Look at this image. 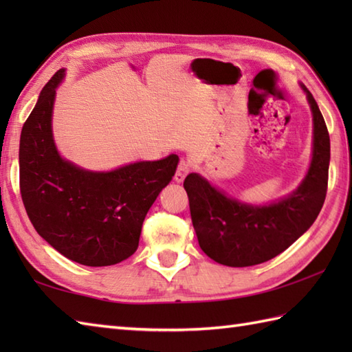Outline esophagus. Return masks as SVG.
Listing matches in <instances>:
<instances>
[{
    "label": "esophagus",
    "mask_w": 352,
    "mask_h": 352,
    "mask_svg": "<svg viewBox=\"0 0 352 352\" xmlns=\"http://www.w3.org/2000/svg\"><path fill=\"white\" fill-rule=\"evenodd\" d=\"M189 170H190V164L186 162V160H180V163H178V168H177V172H175V177H174V180L177 182V183H182L184 178H186V175L189 174Z\"/></svg>",
    "instance_id": "34e87169"
}]
</instances>
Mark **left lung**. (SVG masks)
<instances>
[{"label":"left lung","instance_id":"8db88e82","mask_svg":"<svg viewBox=\"0 0 352 352\" xmlns=\"http://www.w3.org/2000/svg\"><path fill=\"white\" fill-rule=\"evenodd\" d=\"M302 89L313 113V157L307 175L292 195L269 206H250L228 198L198 174L186 177L183 186L199 246L221 265L245 267L276 257L311 227L324 206L330 136L315 98Z\"/></svg>","mask_w":352,"mask_h":352}]
</instances>
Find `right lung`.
I'll return each mask as SVG.
<instances>
[{"label":"right lung","instance_id":"1","mask_svg":"<svg viewBox=\"0 0 352 352\" xmlns=\"http://www.w3.org/2000/svg\"><path fill=\"white\" fill-rule=\"evenodd\" d=\"M65 69L43 86L22 126L19 188L34 230L52 248L85 266L133 256L145 216L175 174L178 155L91 172L63 160L51 130L56 89Z\"/></svg>","mask_w":352,"mask_h":352}]
</instances>
